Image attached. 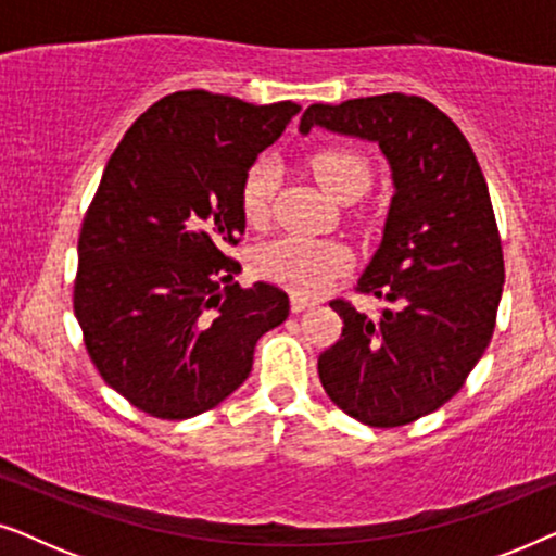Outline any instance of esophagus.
<instances>
[{"instance_id": "1", "label": "esophagus", "mask_w": 556, "mask_h": 556, "mask_svg": "<svg viewBox=\"0 0 556 556\" xmlns=\"http://www.w3.org/2000/svg\"><path fill=\"white\" fill-rule=\"evenodd\" d=\"M314 306H318L316 301L303 299V295H299V293H295L293 299H291V308H293V314H301V311H308V308H314Z\"/></svg>"}]
</instances>
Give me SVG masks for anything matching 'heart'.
Masks as SVG:
<instances>
[{"instance_id": "1", "label": "heart", "mask_w": 556, "mask_h": 556, "mask_svg": "<svg viewBox=\"0 0 556 556\" xmlns=\"http://www.w3.org/2000/svg\"><path fill=\"white\" fill-rule=\"evenodd\" d=\"M316 179L331 197L344 202L369 187V164L352 149H321L311 156ZM278 162L261 154L242 174L240 210L250 225H263L270 217L273 194L278 187ZM349 250L339 240H316L303 235H280L263 242L253 253V265L263 278L291 288L301 295L318 293L326 283L349 268Z\"/></svg>"}]
</instances>
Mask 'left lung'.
<instances>
[{
  "mask_svg": "<svg viewBox=\"0 0 556 556\" xmlns=\"http://www.w3.org/2000/svg\"><path fill=\"white\" fill-rule=\"evenodd\" d=\"M314 126L377 141L392 169L384 235L356 291L390 303L379 316L344 299L337 344L318 356L333 405L369 428H400L443 407L493 337L504 250L489 185L460 128L420 96L314 103Z\"/></svg>",
  "mask_w": 556,
  "mask_h": 556,
  "instance_id": "left-lung-1",
  "label": "left lung"
}]
</instances>
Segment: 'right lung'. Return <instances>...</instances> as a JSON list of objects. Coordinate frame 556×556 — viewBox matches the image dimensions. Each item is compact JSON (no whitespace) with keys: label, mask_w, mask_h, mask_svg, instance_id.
Listing matches in <instances>:
<instances>
[{"label":"right lung","mask_w":556,"mask_h":556,"mask_svg":"<svg viewBox=\"0 0 556 556\" xmlns=\"http://www.w3.org/2000/svg\"><path fill=\"white\" fill-rule=\"evenodd\" d=\"M299 103L207 90L164 96L113 151L83 219L73 308L90 362L141 413L187 420L238 390L265 331L288 318L278 286L240 288L242 174Z\"/></svg>","instance_id":"add662e5"}]
</instances>
